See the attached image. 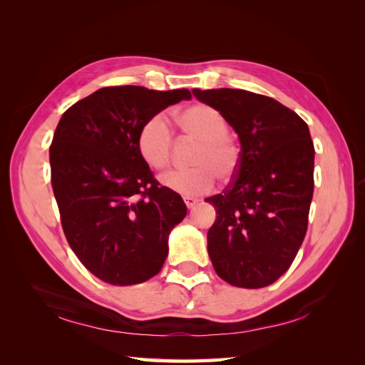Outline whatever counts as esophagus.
I'll use <instances>...</instances> for the list:
<instances>
[{
    "label": "esophagus",
    "mask_w": 365,
    "mask_h": 365,
    "mask_svg": "<svg viewBox=\"0 0 365 365\" xmlns=\"http://www.w3.org/2000/svg\"><path fill=\"white\" fill-rule=\"evenodd\" d=\"M183 200H185V204H187L188 208H192L199 202V200L196 197H192V196H183Z\"/></svg>",
    "instance_id": "esophagus-1"
}]
</instances>
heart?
<instances>
[{
  "label": "heart",
  "mask_w": 365,
  "mask_h": 365,
  "mask_svg": "<svg viewBox=\"0 0 365 365\" xmlns=\"http://www.w3.org/2000/svg\"><path fill=\"white\" fill-rule=\"evenodd\" d=\"M177 125L185 135L200 144L192 157L195 168L170 170L161 175L166 188L187 196L208 192L216 183V173L222 180L235 174L240 163V147L229 136L226 118L212 106L195 105L177 114ZM174 138L163 114L147 119L138 133V150L143 160L155 170L166 169L173 160Z\"/></svg>",
  "instance_id": "heart-1"
}]
</instances>
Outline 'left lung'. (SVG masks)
Segmentation results:
<instances>
[{"label":"left lung","mask_w":365,"mask_h":365,"mask_svg":"<svg viewBox=\"0 0 365 365\" xmlns=\"http://www.w3.org/2000/svg\"><path fill=\"white\" fill-rule=\"evenodd\" d=\"M238 133L242 152L227 188L208 197L216 221L208 255L224 281L262 289L281 277L306 237L314 195L307 123L274 98L243 89H195Z\"/></svg>","instance_id":"8db88e82"}]
</instances>
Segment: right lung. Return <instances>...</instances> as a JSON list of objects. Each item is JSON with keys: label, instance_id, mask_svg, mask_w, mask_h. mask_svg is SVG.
I'll list each match as a JSON object with an SVG mask.
<instances>
[{"label": "right lung", "instance_id": "1", "mask_svg": "<svg viewBox=\"0 0 365 365\" xmlns=\"http://www.w3.org/2000/svg\"><path fill=\"white\" fill-rule=\"evenodd\" d=\"M183 98L188 89L102 88L68 108L54 131L51 187L63 230L83 265L108 284L158 274L169 232L187 215L138 150L143 123Z\"/></svg>", "mask_w": 365, "mask_h": 365}]
</instances>
